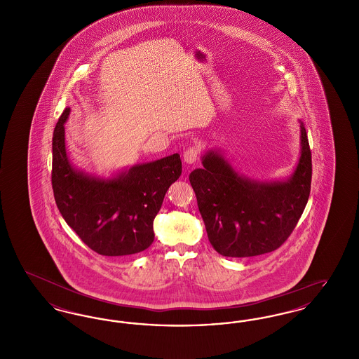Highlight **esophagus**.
Instances as JSON below:
<instances>
[{
  "instance_id": "obj_1",
  "label": "esophagus",
  "mask_w": 359,
  "mask_h": 359,
  "mask_svg": "<svg viewBox=\"0 0 359 359\" xmlns=\"http://www.w3.org/2000/svg\"><path fill=\"white\" fill-rule=\"evenodd\" d=\"M198 154H199V151H198V148H195V147H191V148H188L187 151L183 154V158H184V163L188 164V165H191V164H194L195 161H196V158H198Z\"/></svg>"
}]
</instances>
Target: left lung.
Listing matches in <instances>:
<instances>
[{
	"label": "left lung",
	"instance_id": "8db88e82",
	"mask_svg": "<svg viewBox=\"0 0 359 359\" xmlns=\"http://www.w3.org/2000/svg\"><path fill=\"white\" fill-rule=\"evenodd\" d=\"M189 173L212 248L224 257H253L280 248L299 222L309 198L312 160L300 121V157L290 176L257 180L239 173L218 149L202 156Z\"/></svg>",
	"mask_w": 359,
	"mask_h": 359
}]
</instances>
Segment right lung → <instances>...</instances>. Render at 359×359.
<instances>
[{"instance_id": "add662e5", "label": "right lung", "mask_w": 359, "mask_h": 359, "mask_svg": "<svg viewBox=\"0 0 359 359\" xmlns=\"http://www.w3.org/2000/svg\"><path fill=\"white\" fill-rule=\"evenodd\" d=\"M66 107L52 137V189L69 227L102 256H129L148 249L165 192L182 175L180 154L137 164L103 177L76 168L66 149Z\"/></svg>"}]
</instances>
